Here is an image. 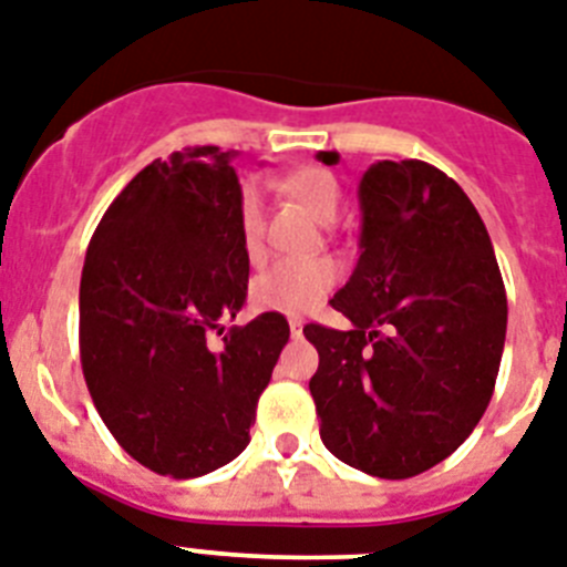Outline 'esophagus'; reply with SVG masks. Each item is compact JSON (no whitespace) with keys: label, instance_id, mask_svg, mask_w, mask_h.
Listing matches in <instances>:
<instances>
[{"label":"esophagus","instance_id":"esophagus-1","mask_svg":"<svg viewBox=\"0 0 567 567\" xmlns=\"http://www.w3.org/2000/svg\"><path fill=\"white\" fill-rule=\"evenodd\" d=\"M289 332H292L295 338L301 336V332H303V321H301V318H289Z\"/></svg>","mask_w":567,"mask_h":567}]
</instances>
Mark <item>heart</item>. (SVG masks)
<instances>
[{"label": "heart", "mask_w": 567, "mask_h": 567, "mask_svg": "<svg viewBox=\"0 0 567 567\" xmlns=\"http://www.w3.org/2000/svg\"><path fill=\"white\" fill-rule=\"evenodd\" d=\"M289 195L307 206L321 224H332L341 212V186L327 168H301L287 181ZM237 229L246 258L264 255L266 203L258 186H244L237 203ZM338 284V266L330 258L275 260L251 280V303L264 312L301 316L316 309Z\"/></svg>", "instance_id": "1"}]
</instances>
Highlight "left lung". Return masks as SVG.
I'll list each match as a JSON object with an SVG mask.
<instances>
[{
  "label": "left lung",
  "instance_id": "1",
  "mask_svg": "<svg viewBox=\"0 0 567 567\" xmlns=\"http://www.w3.org/2000/svg\"><path fill=\"white\" fill-rule=\"evenodd\" d=\"M358 203L361 255L330 301L352 327H303L318 350L309 393L332 456L370 476L410 478L444 462L491 404L505 284L476 206L430 163H372Z\"/></svg>",
  "mask_w": 567,
  "mask_h": 567
}]
</instances>
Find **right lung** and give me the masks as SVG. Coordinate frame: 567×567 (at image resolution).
Wrapping results in <instances>:
<instances>
[{"instance_id": "1", "label": "right lung", "mask_w": 567, "mask_h": 567, "mask_svg": "<svg viewBox=\"0 0 567 567\" xmlns=\"http://www.w3.org/2000/svg\"><path fill=\"white\" fill-rule=\"evenodd\" d=\"M235 152L197 145L154 159L111 203L80 280V358L94 408L143 467L195 478L249 444L289 323L264 312L212 331L246 303Z\"/></svg>"}]
</instances>
